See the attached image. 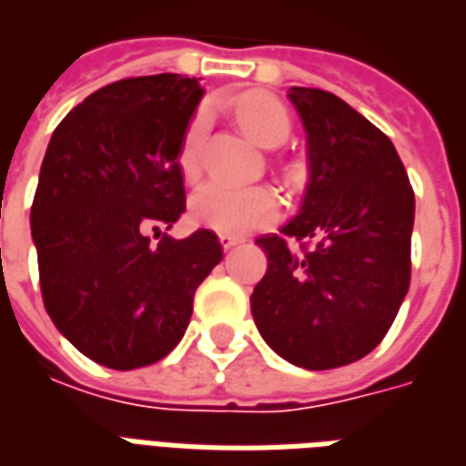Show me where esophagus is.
I'll use <instances>...</instances> for the list:
<instances>
[{
	"mask_svg": "<svg viewBox=\"0 0 466 466\" xmlns=\"http://www.w3.org/2000/svg\"><path fill=\"white\" fill-rule=\"evenodd\" d=\"M218 240H220V246H223V250H230V248H236L238 243H243V238L226 236V233H223V236H218Z\"/></svg>",
	"mask_w": 466,
	"mask_h": 466,
	"instance_id": "obj_1",
	"label": "esophagus"
}]
</instances>
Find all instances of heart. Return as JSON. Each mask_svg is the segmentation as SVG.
<instances>
[{
	"instance_id": "heart-1",
	"label": "heart",
	"mask_w": 466,
	"mask_h": 466,
	"mask_svg": "<svg viewBox=\"0 0 466 466\" xmlns=\"http://www.w3.org/2000/svg\"><path fill=\"white\" fill-rule=\"evenodd\" d=\"M240 127L262 147H279L289 137V115L270 96H248L236 107ZM208 113L204 107L191 117L179 145V167L187 179L198 171V147L204 139ZM191 218L216 233L246 236L250 230L265 228L279 218L282 204L279 196L268 187L236 188L220 181H208L191 196Z\"/></svg>"
}]
</instances>
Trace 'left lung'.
<instances>
[{"instance_id": "obj_1", "label": "left lung", "mask_w": 466, "mask_h": 466, "mask_svg": "<svg viewBox=\"0 0 466 466\" xmlns=\"http://www.w3.org/2000/svg\"><path fill=\"white\" fill-rule=\"evenodd\" d=\"M289 100L307 132L309 184L282 236L255 240L268 272L250 312L285 361L339 369L383 341L408 295L415 194L393 142L351 105L319 87H289ZM287 237L303 250L289 251Z\"/></svg>"}]
</instances>
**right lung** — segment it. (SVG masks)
<instances>
[{"label": "right lung", "mask_w": 466, "mask_h": 466, "mask_svg": "<svg viewBox=\"0 0 466 466\" xmlns=\"http://www.w3.org/2000/svg\"><path fill=\"white\" fill-rule=\"evenodd\" d=\"M201 96L179 73L117 80L48 142L31 206L41 297L63 337L107 369H142L179 344L223 258L213 230L162 233L187 211L179 145Z\"/></svg>", "instance_id": "1"}]
</instances>
